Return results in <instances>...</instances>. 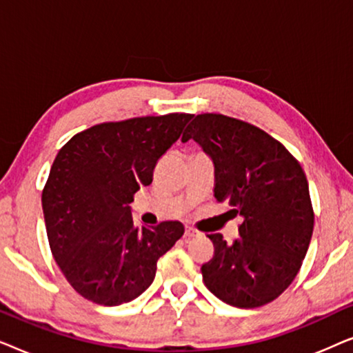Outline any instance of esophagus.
<instances>
[{"mask_svg": "<svg viewBox=\"0 0 353 353\" xmlns=\"http://www.w3.org/2000/svg\"><path fill=\"white\" fill-rule=\"evenodd\" d=\"M185 236H186V238H196V236H199V233H197L196 230L190 228V226H186V230H185Z\"/></svg>", "mask_w": 353, "mask_h": 353, "instance_id": "esophagus-1", "label": "esophagus"}]
</instances>
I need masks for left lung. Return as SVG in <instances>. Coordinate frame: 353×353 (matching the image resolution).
I'll return each instance as SVG.
<instances>
[{
  "label": "left lung",
  "mask_w": 353,
  "mask_h": 353,
  "mask_svg": "<svg viewBox=\"0 0 353 353\" xmlns=\"http://www.w3.org/2000/svg\"><path fill=\"white\" fill-rule=\"evenodd\" d=\"M191 138L214 161L215 199L243 216L233 244L207 234L215 252L202 279L228 305L262 307L294 281L310 244L315 215L305 173L278 139L243 120L199 114L181 141Z\"/></svg>",
  "instance_id": "8db88e82"
}]
</instances>
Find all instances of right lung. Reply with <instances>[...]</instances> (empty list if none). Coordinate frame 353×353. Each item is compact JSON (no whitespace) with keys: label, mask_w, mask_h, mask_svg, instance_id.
Wrapping results in <instances>:
<instances>
[{"label":"right lung","mask_w":353,"mask_h":353,"mask_svg":"<svg viewBox=\"0 0 353 353\" xmlns=\"http://www.w3.org/2000/svg\"><path fill=\"white\" fill-rule=\"evenodd\" d=\"M192 114L134 117L72 137L41 194L48 241L70 286L98 305H120L151 286L157 260L185 233L180 221L133 223V196Z\"/></svg>","instance_id":"add662e5"}]
</instances>
